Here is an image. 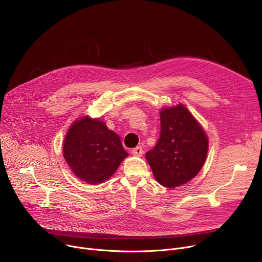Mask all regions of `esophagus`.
Here are the masks:
<instances>
[{"label": "esophagus", "instance_id": "esophagus-1", "mask_svg": "<svg viewBox=\"0 0 262 262\" xmlns=\"http://www.w3.org/2000/svg\"><path fill=\"white\" fill-rule=\"evenodd\" d=\"M132 154L134 155V156H142L143 155V149H142V147L141 146H137V147H135V148H133L132 149Z\"/></svg>", "mask_w": 262, "mask_h": 262}]
</instances>
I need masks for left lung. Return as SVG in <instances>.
<instances>
[{"mask_svg":"<svg viewBox=\"0 0 262 262\" xmlns=\"http://www.w3.org/2000/svg\"><path fill=\"white\" fill-rule=\"evenodd\" d=\"M160 121V138L145 158L156 180L172 188L188 182L200 171L208 142L197 120L181 104L162 110Z\"/></svg>","mask_w":262,"mask_h":262,"instance_id":"obj_1","label":"left lung"}]
</instances>
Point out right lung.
<instances>
[{
	"mask_svg": "<svg viewBox=\"0 0 262 262\" xmlns=\"http://www.w3.org/2000/svg\"><path fill=\"white\" fill-rule=\"evenodd\" d=\"M68 166L81 180L97 184L113 176L128 156L120 137L99 119L84 117L68 129L63 145Z\"/></svg>",
	"mask_w": 262,
	"mask_h": 262,
	"instance_id": "1",
	"label": "right lung"
}]
</instances>
